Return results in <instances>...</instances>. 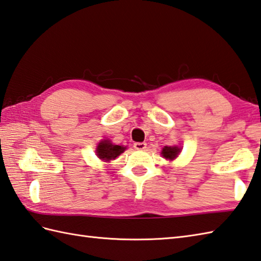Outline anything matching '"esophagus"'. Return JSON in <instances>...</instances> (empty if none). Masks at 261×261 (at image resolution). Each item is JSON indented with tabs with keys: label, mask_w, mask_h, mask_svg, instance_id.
<instances>
[{
	"label": "esophagus",
	"mask_w": 261,
	"mask_h": 261,
	"mask_svg": "<svg viewBox=\"0 0 261 261\" xmlns=\"http://www.w3.org/2000/svg\"><path fill=\"white\" fill-rule=\"evenodd\" d=\"M134 147L136 148V149H140V150H142V149H145L146 148V143H140V142H137V143H134Z\"/></svg>",
	"instance_id": "obj_1"
}]
</instances>
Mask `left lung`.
<instances>
[{"label": "left lung", "instance_id": "1", "mask_svg": "<svg viewBox=\"0 0 261 261\" xmlns=\"http://www.w3.org/2000/svg\"><path fill=\"white\" fill-rule=\"evenodd\" d=\"M179 150L181 149L177 148L176 146H165L163 150H162V155L166 160H174L179 153Z\"/></svg>", "mask_w": 261, "mask_h": 261}]
</instances>
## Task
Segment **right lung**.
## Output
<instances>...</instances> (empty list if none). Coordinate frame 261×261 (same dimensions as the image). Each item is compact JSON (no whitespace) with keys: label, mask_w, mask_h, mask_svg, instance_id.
Returning a JSON list of instances; mask_svg holds the SVG:
<instances>
[{"label":"right lung","mask_w":261,"mask_h":261,"mask_svg":"<svg viewBox=\"0 0 261 261\" xmlns=\"http://www.w3.org/2000/svg\"><path fill=\"white\" fill-rule=\"evenodd\" d=\"M126 147L119 146V145H114L109 141H102L99 143V145L96 148L97 156L102 161H111L117 158L118 155L124 152Z\"/></svg>","instance_id":"add662e5"}]
</instances>
